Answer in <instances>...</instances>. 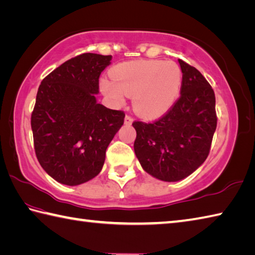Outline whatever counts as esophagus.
Returning <instances> with one entry per match:
<instances>
[{
  "instance_id": "34e87169",
  "label": "esophagus",
  "mask_w": 255,
  "mask_h": 255,
  "mask_svg": "<svg viewBox=\"0 0 255 255\" xmlns=\"http://www.w3.org/2000/svg\"><path fill=\"white\" fill-rule=\"evenodd\" d=\"M124 122H126V124H132L133 122V118L129 117V115H127L126 119H124Z\"/></svg>"
}]
</instances>
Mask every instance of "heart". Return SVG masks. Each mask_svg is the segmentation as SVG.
Segmentation results:
<instances>
[{
    "label": "heart",
    "mask_w": 255,
    "mask_h": 255,
    "mask_svg": "<svg viewBox=\"0 0 255 255\" xmlns=\"http://www.w3.org/2000/svg\"><path fill=\"white\" fill-rule=\"evenodd\" d=\"M114 82L101 81L103 93L118 103L124 94L133 97V105L143 117L153 118L166 112L175 103L182 86V71L175 62L140 60L126 62L111 72Z\"/></svg>",
    "instance_id": "obj_1"
}]
</instances>
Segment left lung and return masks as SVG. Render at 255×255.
Listing matches in <instances>:
<instances>
[{"mask_svg": "<svg viewBox=\"0 0 255 255\" xmlns=\"http://www.w3.org/2000/svg\"><path fill=\"white\" fill-rule=\"evenodd\" d=\"M181 95L160 119L134 121V152L144 171L158 180L180 181L206 160L217 128L212 86L194 66L179 60Z\"/></svg>", "mask_w": 255, "mask_h": 255, "instance_id": "8db88e82", "label": "left lung"}]
</instances>
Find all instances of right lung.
Returning a JSON list of instances; mask_svg holds the SVG:
<instances>
[{"instance_id":"obj_1","label":"right lung","mask_w":255,"mask_h":255,"mask_svg":"<svg viewBox=\"0 0 255 255\" xmlns=\"http://www.w3.org/2000/svg\"><path fill=\"white\" fill-rule=\"evenodd\" d=\"M112 55L83 53L64 62L38 86L31 127L44 171L65 185H79L102 170L105 151L126 113L97 102L99 79Z\"/></svg>"}]
</instances>
